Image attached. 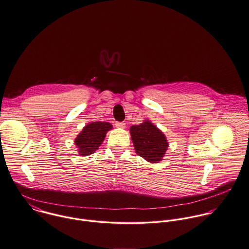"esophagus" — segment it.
Listing matches in <instances>:
<instances>
[{
	"label": "esophagus",
	"instance_id": "obj_1",
	"mask_svg": "<svg viewBox=\"0 0 249 249\" xmlns=\"http://www.w3.org/2000/svg\"><path fill=\"white\" fill-rule=\"evenodd\" d=\"M115 126H116L117 128L124 129V128H125V123H124V122H115Z\"/></svg>",
	"mask_w": 249,
	"mask_h": 249
}]
</instances>
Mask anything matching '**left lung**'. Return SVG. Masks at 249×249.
I'll use <instances>...</instances> for the list:
<instances>
[{"mask_svg":"<svg viewBox=\"0 0 249 249\" xmlns=\"http://www.w3.org/2000/svg\"><path fill=\"white\" fill-rule=\"evenodd\" d=\"M136 153L150 163H158L164 157L168 142L165 135L149 120L130 128Z\"/></svg>","mask_w":249,"mask_h":249,"instance_id":"obj_1","label":"left lung"}]
</instances>
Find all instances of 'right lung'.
Here are the masks:
<instances>
[{
    "instance_id": "1",
    "label": "right lung",
    "mask_w": 249,
    "mask_h": 249,
    "mask_svg": "<svg viewBox=\"0 0 249 249\" xmlns=\"http://www.w3.org/2000/svg\"><path fill=\"white\" fill-rule=\"evenodd\" d=\"M112 129L108 122H91L87 124L80 134L77 135L74 143L81 156H88L94 153L104 142L107 132Z\"/></svg>"
}]
</instances>
